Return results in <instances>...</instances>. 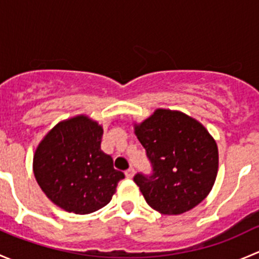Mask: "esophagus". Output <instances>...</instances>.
I'll list each match as a JSON object with an SVG mask.
<instances>
[{"mask_svg": "<svg viewBox=\"0 0 259 259\" xmlns=\"http://www.w3.org/2000/svg\"><path fill=\"white\" fill-rule=\"evenodd\" d=\"M134 173H135V170H134V168H133V166H130L127 170H125V176H126V178H133Z\"/></svg>", "mask_w": 259, "mask_h": 259, "instance_id": "34e87169", "label": "esophagus"}]
</instances>
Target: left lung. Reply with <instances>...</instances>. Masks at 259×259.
Returning <instances> with one entry per match:
<instances>
[{"instance_id":"left-lung-1","label":"left lung","mask_w":259,"mask_h":259,"mask_svg":"<svg viewBox=\"0 0 259 259\" xmlns=\"http://www.w3.org/2000/svg\"><path fill=\"white\" fill-rule=\"evenodd\" d=\"M151 173L134 182L146 203L168 215H178L209 194L218 173V148L204 126L180 111L158 109L135 126Z\"/></svg>"}]
</instances>
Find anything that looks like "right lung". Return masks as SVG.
<instances>
[{"label":"right lung","mask_w":259,"mask_h":259,"mask_svg":"<svg viewBox=\"0 0 259 259\" xmlns=\"http://www.w3.org/2000/svg\"><path fill=\"white\" fill-rule=\"evenodd\" d=\"M103 127L88 116L59 122L36 149L33 173L48 198L66 211L89 214L105 207L124 173L101 150Z\"/></svg>","instance_id":"add662e5"}]
</instances>
